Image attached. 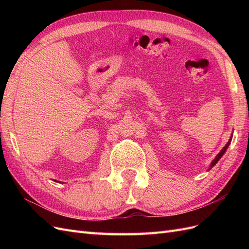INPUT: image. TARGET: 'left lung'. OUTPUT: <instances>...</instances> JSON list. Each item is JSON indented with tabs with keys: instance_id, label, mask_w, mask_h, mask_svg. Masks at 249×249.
I'll return each mask as SVG.
<instances>
[{
	"instance_id": "obj_1",
	"label": "left lung",
	"mask_w": 249,
	"mask_h": 249,
	"mask_svg": "<svg viewBox=\"0 0 249 249\" xmlns=\"http://www.w3.org/2000/svg\"><path fill=\"white\" fill-rule=\"evenodd\" d=\"M231 138H232V136H231V139L229 140V142L227 143V144H225V146L220 150V153L219 154H218L216 157H215V159L212 161V163H211V166H210V169L211 168H212L213 166H215V165H216V163L218 162V161H219L220 160V158L224 155V153H225V150H227L228 149V147H229V145L231 144Z\"/></svg>"
}]
</instances>
